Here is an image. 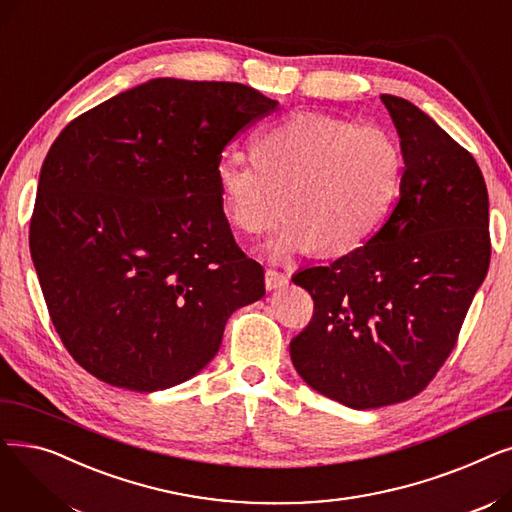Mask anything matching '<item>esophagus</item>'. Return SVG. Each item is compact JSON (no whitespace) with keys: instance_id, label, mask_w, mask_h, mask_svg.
Segmentation results:
<instances>
[{"instance_id":"obj_1","label":"esophagus","mask_w":512,"mask_h":512,"mask_svg":"<svg viewBox=\"0 0 512 512\" xmlns=\"http://www.w3.org/2000/svg\"><path fill=\"white\" fill-rule=\"evenodd\" d=\"M288 284V278L276 270H267L265 272V288L267 290H276V288H282Z\"/></svg>"}]
</instances>
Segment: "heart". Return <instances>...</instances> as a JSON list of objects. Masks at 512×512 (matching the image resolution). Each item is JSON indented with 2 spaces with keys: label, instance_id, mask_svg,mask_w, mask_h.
Returning a JSON list of instances; mask_svg holds the SVG:
<instances>
[{
  "label": "heart",
  "instance_id": "obj_1",
  "mask_svg": "<svg viewBox=\"0 0 512 512\" xmlns=\"http://www.w3.org/2000/svg\"><path fill=\"white\" fill-rule=\"evenodd\" d=\"M257 159L228 149L215 161L226 218L249 234L270 230L274 257L319 249L342 255L380 234L396 205L405 155L380 126L319 112L290 114L255 139Z\"/></svg>",
  "mask_w": 512,
  "mask_h": 512
}]
</instances>
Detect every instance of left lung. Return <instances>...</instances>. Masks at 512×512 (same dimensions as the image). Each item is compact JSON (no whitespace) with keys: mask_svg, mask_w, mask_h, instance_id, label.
<instances>
[{"mask_svg":"<svg viewBox=\"0 0 512 512\" xmlns=\"http://www.w3.org/2000/svg\"><path fill=\"white\" fill-rule=\"evenodd\" d=\"M405 172L365 247L292 282L315 303L290 359L319 394L375 409L421 392L454 348L490 267V203L477 161L423 110L382 95Z\"/></svg>","mask_w":512,"mask_h":512,"instance_id":"1","label":"left lung"}]
</instances>
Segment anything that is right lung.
Returning <instances> with one entry per match:
<instances>
[{
  "label": "right lung",
  "instance_id": "obj_1",
  "mask_svg": "<svg viewBox=\"0 0 512 512\" xmlns=\"http://www.w3.org/2000/svg\"><path fill=\"white\" fill-rule=\"evenodd\" d=\"M276 107L238 83L151 78L51 145L31 257L56 332L97 380L132 392L191 380L220 351L228 317L265 294L213 168Z\"/></svg>",
  "mask_w": 512,
  "mask_h": 512
}]
</instances>
